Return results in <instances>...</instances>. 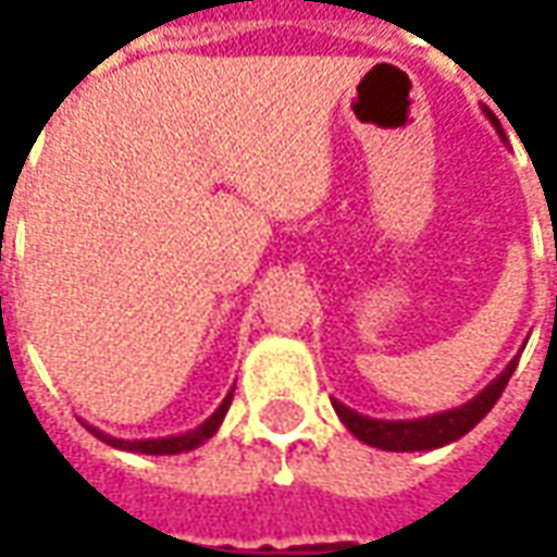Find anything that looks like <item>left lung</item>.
Returning <instances> with one entry per match:
<instances>
[{"instance_id": "1", "label": "left lung", "mask_w": 557, "mask_h": 557, "mask_svg": "<svg viewBox=\"0 0 557 557\" xmlns=\"http://www.w3.org/2000/svg\"><path fill=\"white\" fill-rule=\"evenodd\" d=\"M490 115V122L495 125V131L502 134V122L495 119V115L486 110ZM557 259V250H555ZM516 363L519 358L507 363V370H504L495 382L480 391L478 397L468 399L466 406H459V409L442 411V414H430V418H418V420H375V418H363L358 411H351L349 406H343L337 399H331L334 403V411H337V418L346 423V430L355 435V438H361L363 444H370V447H379V450H432V447H444V444L456 442V438H462L468 430H474L480 420L486 418L492 411V406L498 403V397L504 394V387L510 382V375H513Z\"/></svg>"}]
</instances>
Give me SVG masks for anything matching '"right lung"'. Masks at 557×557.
Masks as SVG:
<instances>
[{
    "label": "right lung",
    "instance_id": "add662e5",
    "mask_svg": "<svg viewBox=\"0 0 557 557\" xmlns=\"http://www.w3.org/2000/svg\"><path fill=\"white\" fill-rule=\"evenodd\" d=\"M232 394H235V387H232L226 399L220 403L218 411L206 420V423H199L196 430L190 432H182V435H170V438H143V442H125V438H113V435H107L101 432L98 426H89L86 423V430L95 435V438H101L103 444H110V447H119V450H131V454H151V456H172V454H184V450H194L199 447L202 442H208L218 426L223 423L226 418V411H230V403H232Z\"/></svg>",
    "mask_w": 557,
    "mask_h": 557
}]
</instances>
